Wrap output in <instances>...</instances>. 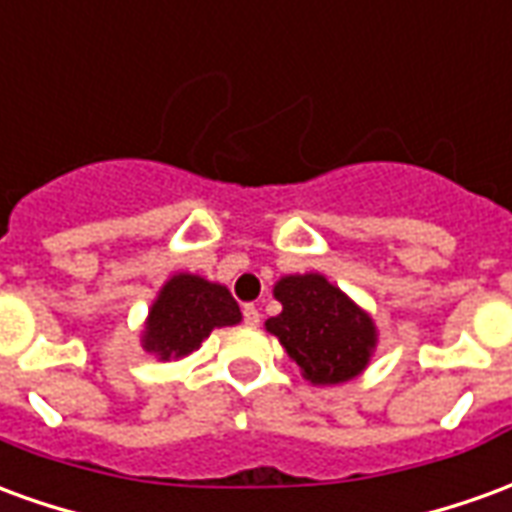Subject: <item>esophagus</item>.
I'll return each instance as SVG.
<instances>
[{"label": "esophagus", "mask_w": 512, "mask_h": 512, "mask_svg": "<svg viewBox=\"0 0 512 512\" xmlns=\"http://www.w3.org/2000/svg\"><path fill=\"white\" fill-rule=\"evenodd\" d=\"M244 323L246 326H260V312L255 304H244Z\"/></svg>", "instance_id": "34e87169"}]
</instances>
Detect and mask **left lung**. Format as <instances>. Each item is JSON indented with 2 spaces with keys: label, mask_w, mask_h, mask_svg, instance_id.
I'll return each instance as SVG.
<instances>
[{
  "label": "left lung",
  "mask_w": 512,
  "mask_h": 512,
  "mask_svg": "<svg viewBox=\"0 0 512 512\" xmlns=\"http://www.w3.org/2000/svg\"><path fill=\"white\" fill-rule=\"evenodd\" d=\"M274 296L282 312L268 318L266 329L312 384H343L365 370L376 326L343 290L321 274H304L279 279Z\"/></svg>",
  "instance_id": "obj_1"
}]
</instances>
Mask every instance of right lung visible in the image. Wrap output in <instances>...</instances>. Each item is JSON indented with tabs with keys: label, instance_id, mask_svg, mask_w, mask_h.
<instances>
[{
	"label": "right lung",
	"instance_id": "right-lung-1",
	"mask_svg": "<svg viewBox=\"0 0 512 512\" xmlns=\"http://www.w3.org/2000/svg\"><path fill=\"white\" fill-rule=\"evenodd\" d=\"M241 321V310L230 290L191 274H178L158 293L145 326V351L169 356H186L216 326H233Z\"/></svg>",
	"mask_w": 512,
	"mask_h": 512
}]
</instances>
